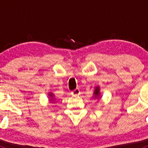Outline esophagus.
Listing matches in <instances>:
<instances>
[{
	"instance_id": "34e87169",
	"label": "esophagus",
	"mask_w": 148,
	"mask_h": 148,
	"mask_svg": "<svg viewBox=\"0 0 148 148\" xmlns=\"http://www.w3.org/2000/svg\"><path fill=\"white\" fill-rule=\"evenodd\" d=\"M71 93H72V95H80V90H79V89H75V90H73Z\"/></svg>"
}]
</instances>
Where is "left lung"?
<instances>
[{"label":"left lung","instance_id":"8db88e82","mask_svg":"<svg viewBox=\"0 0 148 148\" xmlns=\"http://www.w3.org/2000/svg\"><path fill=\"white\" fill-rule=\"evenodd\" d=\"M94 97L95 98L100 97V88H99V87H95V90H94Z\"/></svg>","mask_w":148,"mask_h":148}]
</instances>
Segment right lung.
Segmentation results:
<instances>
[{"label": "right lung", "mask_w": 148, "mask_h": 148, "mask_svg": "<svg viewBox=\"0 0 148 148\" xmlns=\"http://www.w3.org/2000/svg\"><path fill=\"white\" fill-rule=\"evenodd\" d=\"M49 98H50V101H52L53 100H54V99H53V97H54V95H53V93H52V92H49Z\"/></svg>", "instance_id": "1"}]
</instances>
